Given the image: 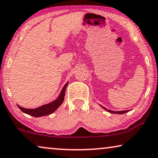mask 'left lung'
Masks as SVG:
<instances>
[{
    "instance_id": "8db88e82",
    "label": "left lung",
    "mask_w": 158,
    "mask_h": 158,
    "mask_svg": "<svg viewBox=\"0 0 158 158\" xmlns=\"http://www.w3.org/2000/svg\"><path fill=\"white\" fill-rule=\"evenodd\" d=\"M101 106L102 108L103 109H105L106 110H107V111H108L109 113H115V114H123V113H127V112H128L129 110H122V111H113V110H107V108H106V107H102V106Z\"/></svg>"
}]
</instances>
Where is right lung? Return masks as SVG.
<instances>
[{
	"instance_id": "1",
	"label": "right lung",
	"mask_w": 158,
	"mask_h": 158,
	"mask_svg": "<svg viewBox=\"0 0 158 158\" xmlns=\"http://www.w3.org/2000/svg\"><path fill=\"white\" fill-rule=\"evenodd\" d=\"M68 84L66 83L65 85L61 90L60 95L58 98H57L56 100H53V101L50 102L48 104L43 105V106L38 107L37 108L35 109H28V108H24V107H20L17 105L18 107H19L20 110L23 112L24 113L28 114L31 116H33V117L38 118V117H42V116L45 115H48L50 114H51L56 110L59 107L61 106V104L63 103L64 100V97H65V89L66 87H67Z\"/></svg>"
}]
</instances>
